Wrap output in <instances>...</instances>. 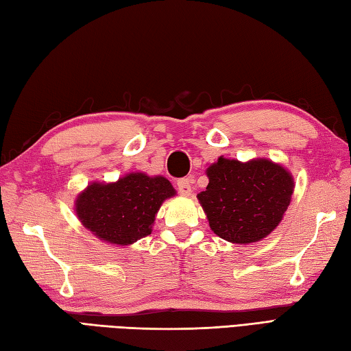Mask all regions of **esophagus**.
Instances as JSON below:
<instances>
[{
    "instance_id": "34e87169",
    "label": "esophagus",
    "mask_w": 351,
    "mask_h": 351,
    "mask_svg": "<svg viewBox=\"0 0 351 351\" xmlns=\"http://www.w3.org/2000/svg\"><path fill=\"white\" fill-rule=\"evenodd\" d=\"M176 185H178V191H180V195L190 196V193H191V180H190V178H182V180L176 182Z\"/></svg>"
}]
</instances>
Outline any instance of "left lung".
<instances>
[{"instance_id":"left-lung-1","label":"left lung","mask_w":351,"mask_h":351,"mask_svg":"<svg viewBox=\"0 0 351 351\" xmlns=\"http://www.w3.org/2000/svg\"><path fill=\"white\" fill-rule=\"evenodd\" d=\"M206 176L199 202L213 232L235 244L261 241L276 229L294 191L293 175L267 158L241 162L220 156Z\"/></svg>"}]
</instances>
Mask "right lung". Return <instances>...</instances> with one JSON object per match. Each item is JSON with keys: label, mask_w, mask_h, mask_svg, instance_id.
<instances>
[{"label": "right lung", "mask_w": 351, "mask_h": 351, "mask_svg": "<svg viewBox=\"0 0 351 351\" xmlns=\"http://www.w3.org/2000/svg\"><path fill=\"white\" fill-rule=\"evenodd\" d=\"M175 195L164 176L132 171L116 182L87 185L75 199V213L83 226L99 240L130 245L152 232L161 204Z\"/></svg>", "instance_id": "right-lung-1"}]
</instances>
